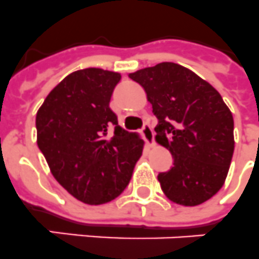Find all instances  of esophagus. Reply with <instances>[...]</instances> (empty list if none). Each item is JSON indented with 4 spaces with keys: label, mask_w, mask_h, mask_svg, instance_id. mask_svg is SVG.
I'll use <instances>...</instances> for the list:
<instances>
[{
    "label": "esophagus",
    "mask_w": 259,
    "mask_h": 259,
    "mask_svg": "<svg viewBox=\"0 0 259 259\" xmlns=\"http://www.w3.org/2000/svg\"><path fill=\"white\" fill-rule=\"evenodd\" d=\"M141 132H142L143 137H145V141H146L149 145H151L154 141V132H153V129H151V126H150L149 123H145Z\"/></svg>",
    "instance_id": "esophagus-1"
}]
</instances>
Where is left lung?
I'll use <instances>...</instances> for the list:
<instances>
[{
	"label": "left lung",
	"mask_w": 259,
	"mask_h": 259,
	"mask_svg": "<svg viewBox=\"0 0 259 259\" xmlns=\"http://www.w3.org/2000/svg\"><path fill=\"white\" fill-rule=\"evenodd\" d=\"M129 77L143 87L158 118L156 141L170 150L172 167L158 174L174 203L193 207L223 187L234 151L233 116L209 82L164 62Z\"/></svg>",
	"instance_id": "8db88e82"
}]
</instances>
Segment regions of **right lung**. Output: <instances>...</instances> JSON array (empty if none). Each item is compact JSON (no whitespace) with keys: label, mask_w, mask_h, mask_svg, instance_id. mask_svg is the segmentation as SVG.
I'll list each match as a JSON object with an SVG mask.
<instances>
[{"label":"right lung","mask_w":259,"mask_h":259,"mask_svg":"<svg viewBox=\"0 0 259 259\" xmlns=\"http://www.w3.org/2000/svg\"><path fill=\"white\" fill-rule=\"evenodd\" d=\"M121 75L101 68L72 72L36 113L38 147L58 183L91 205L123 192L142 155L143 141L118 125L109 108Z\"/></svg>","instance_id":"right-lung-1"}]
</instances>
